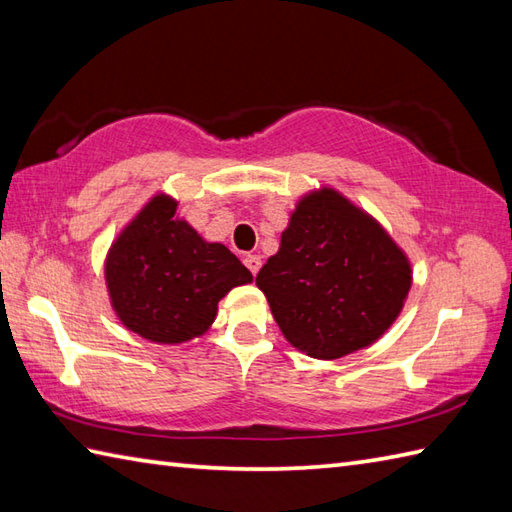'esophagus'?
Instances as JSON below:
<instances>
[{
	"label": "esophagus",
	"instance_id": "1",
	"mask_svg": "<svg viewBox=\"0 0 512 512\" xmlns=\"http://www.w3.org/2000/svg\"><path fill=\"white\" fill-rule=\"evenodd\" d=\"M244 264H246V268L250 270V273L257 275L259 268H262V257H259V255H246L244 257Z\"/></svg>",
	"mask_w": 512,
	"mask_h": 512
}]
</instances>
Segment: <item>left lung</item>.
Listing matches in <instances>:
<instances>
[{
  "label": "left lung",
  "mask_w": 512,
  "mask_h": 512,
  "mask_svg": "<svg viewBox=\"0 0 512 512\" xmlns=\"http://www.w3.org/2000/svg\"><path fill=\"white\" fill-rule=\"evenodd\" d=\"M257 286L286 339L328 361L372 345L396 321L411 266L378 222L323 189L297 204Z\"/></svg>",
  "instance_id": "8db88e82"
}]
</instances>
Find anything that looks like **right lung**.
<instances>
[{
  "label": "right lung",
  "instance_id": "add662e5",
  "mask_svg": "<svg viewBox=\"0 0 512 512\" xmlns=\"http://www.w3.org/2000/svg\"><path fill=\"white\" fill-rule=\"evenodd\" d=\"M176 202L156 195L116 239L105 277L129 330L156 343H182L209 330L217 301L253 281L224 244H209L176 220Z\"/></svg>",
  "mask_w": 512,
  "mask_h": 512
}]
</instances>
